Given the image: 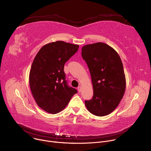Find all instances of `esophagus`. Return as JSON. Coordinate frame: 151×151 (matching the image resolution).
<instances>
[{
  "instance_id": "1",
  "label": "esophagus",
  "mask_w": 151,
  "mask_h": 151,
  "mask_svg": "<svg viewBox=\"0 0 151 151\" xmlns=\"http://www.w3.org/2000/svg\"><path fill=\"white\" fill-rule=\"evenodd\" d=\"M81 90H82L81 86H79V87H78V91H79V92H81Z\"/></svg>"
}]
</instances>
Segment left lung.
Wrapping results in <instances>:
<instances>
[{
  "label": "left lung",
  "instance_id": "1",
  "mask_svg": "<svg viewBox=\"0 0 151 151\" xmlns=\"http://www.w3.org/2000/svg\"><path fill=\"white\" fill-rule=\"evenodd\" d=\"M91 76L94 95L85 101L92 114L103 116L112 113L125 93L126 79L118 52L103 42L84 45L81 52Z\"/></svg>",
  "mask_w": 151,
  "mask_h": 151
}]
</instances>
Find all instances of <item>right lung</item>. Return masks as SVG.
Here are the masks:
<instances>
[{"instance_id": "obj_1", "label": "right lung", "mask_w": 151, "mask_h": 151, "mask_svg": "<svg viewBox=\"0 0 151 151\" xmlns=\"http://www.w3.org/2000/svg\"><path fill=\"white\" fill-rule=\"evenodd\" d=\"M79 48L78 45L58 40L43 46L35 56L29 73L32 95L41 109L55 114L63 111L76 89L65 80L64 64Z\"/></svg>"}]
</instances>
